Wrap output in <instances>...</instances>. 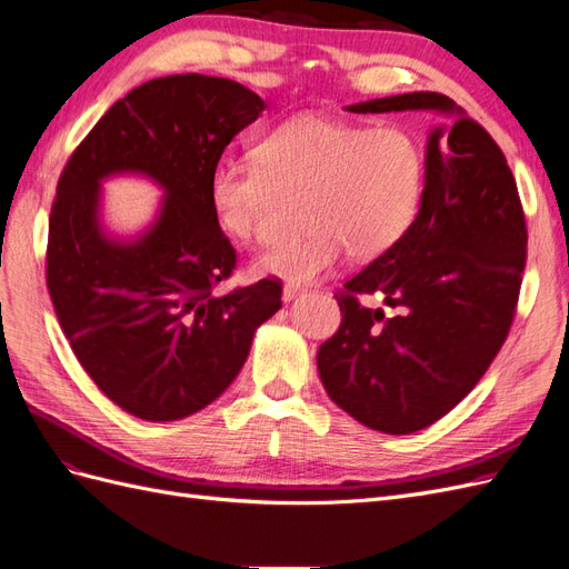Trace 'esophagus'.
<instances>
[{"label": "esophagus", "mask_w": 569, "mask_h": 569, "mask_svg": "<svg viewBox=\"0 0 569 569\" xmlns=\"http://www.w3.org/2000/svg\"><path fill=\"white\" fill-rule=\"evenodd\" d=\"M303 295V289L301 287H295V284H284V289H282V301L284 303H289V301H295L297 297H301Z\"/></svg>", "instance_id": "esophagus-1"}]
</instances>
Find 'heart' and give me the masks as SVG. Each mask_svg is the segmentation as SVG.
Instances as JSON below:
<instances>
[{
    "instance_id": "heart-1",
    "label": "heart",
    "mask_w": 569,
    "mask_h": 569,
    "mask_svg": "<svg viewBox=\"0 0 569 569\" xmlns=\"http://www.w3.org/2000/svg\"><path fill=\"white\" fill-rule=\"evenodd\" d=\"M425 149L403 126H360L327 113H297L270 128L253 161L222 157L206 180L216 226L247 242L261 230L272 192L301 194L297 237L270 244L256 270L308 284L343 253L360 261L393 249L418 218Z\"/></svg>"
}]
</instances>
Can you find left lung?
Listing matches in <instances>:
<instances>
[{
	"instance_id": "1",
	"label": "left lung",
	"mask_w": 569,
	"mask_h": 569,
	"mask_svg": "<svg viewBox=\"0 0 569 569\" xmlns=\"http://www.w3.org/2000/svg\"><path fill=\"white\" fill-rule=\"evenodd\" d=\"M437 109L420 213L393 249L337 291L339 332L318 351L330 399L377 432L410 435L453 410L487 372L518 311L527 222L501 147L453 99L408 92L353 113ZM380 293L395 311L368 309Z\"/></svg>"
}]
</instances>
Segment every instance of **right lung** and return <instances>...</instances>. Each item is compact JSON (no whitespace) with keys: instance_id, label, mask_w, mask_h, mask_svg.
<instances>
[{"instance_id":"right-lung-1","label":"right lung","mask_w":569,"mask_h":569,"mask_svg":"<svg viewBox=\"0 0 569 569\" xmlns=\"http://www.w3.org/2000/svg\"><path fill=\"white\" fill-rule=\"evenodd\" d=\"M266 109L228 78L149 80L99 118L59 176L49 213L47 289L78 363L134 418L192 416L242 370L256 327L282 308V282L220 291L237 251L211 213L206 180L232 137ZM137 169L167 189L140 243L96 222L98 180Z\"/></svg>"}]
</instances>
